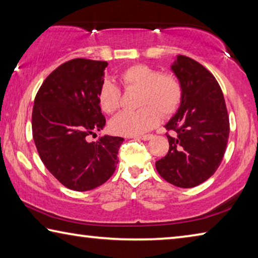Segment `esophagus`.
<instances>
[{
	"instance_id": "esophagus-1",
	"label": "esophagus",
	"mask_w": 258,
	"mask_h": 258,
	"mask_svg": "<svg viewBox=\"0 0 258 258\" xmlns=\"http://www.w3.org/2000/svg\"><path fill=\"white\" fill-rule=\"evenodd\" d=\"M152 138L151 134H146V135H140V137H137V139L140 140H143V141H148V140H150Z\"/></svg>"
}]
</instances>
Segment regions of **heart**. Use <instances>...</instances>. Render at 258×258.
Returning a JSON list of instances; mask_svg holds the SVG:
<instances>
[{
    "mask_svg": "<svg viewBox=\"0 0 258 258\" xmlns=\"http://www.w3.org/2000/svg\"><path fill=\"white\" fill-rule=\"evenodd\" d=\"M119 81L126 91H139L135 111H124L110 121L115 134L135 137L154 128L164 117L172 116L182 102L183 87L172 73H161L148 64H133L119 74ZM98 100L102 110L113 113L121 103V91L115 83L106 80L99 87ZM161 112L159 113V111Z\"/></svg>",
    "mask_w": 258,
    "mask_h": 258,
    "instance_id": "heart-1",
    "label": "heart"
}]
</instances>
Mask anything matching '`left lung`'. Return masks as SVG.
<instances>
[{"mask_svg": "<svg viewBox=\"0 0 258 258\" xmlns=\"http://www.w3.org/2000/svg\"><path fill=\"white\" fill-rule=\"evenodd\" d=\"M172 69L183 97L177 113L165 125L169 149L156 161V169L173 185L194 187L208 180L223 159L230 133L228 109L216 78L198 61L178 55Z\"/></svg>", "mask_w": 258, "mask_h": 258, "instance_id": "left-lung-1", "label": "left lung"}]
</instances>
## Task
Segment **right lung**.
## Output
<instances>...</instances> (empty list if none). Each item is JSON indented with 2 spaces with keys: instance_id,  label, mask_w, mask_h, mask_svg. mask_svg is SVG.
Instances as JSON below:
<instances>
[{
  "instance_id": "add662e5",
  "label": "right lung",
  "mask_w": 258,
  "mask_h": 258,
  "mask_svg": "<svg viewBox=\"0 0 258 258\" xmlns=\"http://www.w3.org/2000/svg\"><path fill=\"white\" fill-rule=\"evenodd\" d=\"M106 61L72 59L55 68L35 97L33 139L40 158L61 184L87 191L103 184L118 163L124 139L100 138L87 142L106 125L98 100Z\"/></svg>"
}]
</instances>
